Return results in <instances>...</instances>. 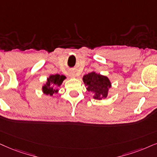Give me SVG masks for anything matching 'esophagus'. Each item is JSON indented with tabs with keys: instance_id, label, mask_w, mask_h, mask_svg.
Wrapping results in <instances>:
<instances>
[{
	"instance_id": "1",
	"label": "esophagus",
	"mask_w": 157,
	"mask_h": 157,
	"mask_svg": "<svg viewBox=\"0 0 157 157\" xmlns=\"http://www.w3.org/2000/svg\"><path fill=\"white\" fill-rule=\"evenodd\" d=\"M69 76H70L71 77H76V75H75V73H74V72H72V73H70V75H69Z\"/></svg>"
}]
</instances>
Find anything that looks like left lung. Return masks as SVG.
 I'll list each match as a JSON object with an SVG mask.
<instances>
[{
	"mask_svg": "<svg viewBox=\"0 0 157 157\" xmlns=\"http://www.w3.org/2000/svg\"><path fill=\"white\" fill-rule=\"evenodd\" d=\"M82 80L86 90L93 93V98L102 100L108 96L109 90L112 88V82L108 77L93 71L82 77Z\"/></svg>",
	"mask_w": 157,
	"mask_h": 157,
	"instance_id": "1",
	"label": "left lung"
}]
</instances>
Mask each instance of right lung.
I'll list each match as a JSON object with an SVG mask.
<instances>
[{
	"instance_id": "right-lung-1",
	"label": "right lung",
	"mask_w": 157,
	"mask_h": 157,
	"mask_svg": "<svg viewBox=\"0 0 157 157\" xmlns=\"http://www.w3.org/2000/svg\"><path fill=\"white\" fill-rule=\"evenodd\" d=\"M67 77L64 75H60L59 74L56 75H51L50 76L47 78L46 82L43 84L42 86V91L45 95L53 96L54 93H57L59 92L58 88L61 86V84Z\"/></svg>"
}]
</instances>
